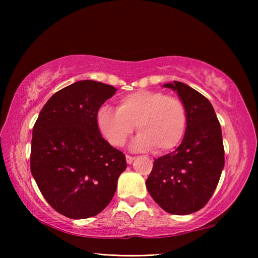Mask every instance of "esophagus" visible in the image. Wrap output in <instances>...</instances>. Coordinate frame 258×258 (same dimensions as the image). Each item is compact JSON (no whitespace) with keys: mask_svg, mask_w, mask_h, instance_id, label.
<instances>
[{"mask_svg":"<svg viewBox=\"0 0 258 258\" xmlns=\"http://www.w3.org/2000/svg\"><path fill=\"white\" fill-rule=\"evenodd\" d=\"M125 158H126V162H127V164H132V162L135 160V156H132V155L126 154Z\"/></svg>","mask_w":258,"mask_h":258,"instance_id":"esophagus-1","label":"esophagus"}]
</instances>
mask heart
Segmentation results:
<instances>
[{"mask_svg":"<svg viewBox=\"0 0 258 258\" xmlns=\"http://www.w3.org/2000/svg\"><path fill=\"white\" fill-rule=\"evenodd\" d=\"M96 123L100 132L113 146H122L136 130L140 134L134 147L165 153L183 140L187 113L183 102L161 91H138L120 98L117 108L98 109Z\"/></svg>","mask_w":258,"mask_h":258,"instance_id":"heart-1","label":"heart"}]
</instances>
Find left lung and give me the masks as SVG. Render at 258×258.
I'll return each mask as SVG.
<instances>
[{"label": "left lung", "instance_id": "1", "mask_svg": "<svg viewBox=\"0 0 258 258\" xmlns=\"http://www.w3.org/2000/svg\"><path fill=\"white\" fill-rule=\"evenodd\" d=\"M164 86L177 91L187 125L177 149L154 161L146 187L164 211L187 215L207 204L220 180L225 163L221 124L200 92L177 81Z\"/></svg>", "mask_w": 258, "mask_h": 258}]
</instances>
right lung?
<instances>
[{
	"mask_svg": "<svg viewBox=\"0 0 258 258\" xmlns=\"http://www.w3.org/2000/svg\"><path fill=\"white\" fill-rule=\"evenodd\" d=\"M116 89L80 81L52 95L33 126L31 172L46 202L73 220L97 215L112 201L123 152L109 145L96 115Z\"/></svg>",
	"mask_w": 258,
	"mask_h": 258,
	"instance_id": "obj_1",
	"label": "right lung"
}]
</instances>
